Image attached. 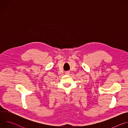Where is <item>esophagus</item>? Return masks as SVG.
<instances>
[{"mask_svg": "<svg viewBox=\"0 0 128 128\" xmlns=\"http://www.w3.org/2000/svg\"><path fill=\"white\" fill-rule=\"evenodd\" d=\"M67 73H69V72H67Z\"/></svg>", "mask_w": 128, "mask_h": 128, "instance_id": "1", "label": "esophagus"}]
</instances>
